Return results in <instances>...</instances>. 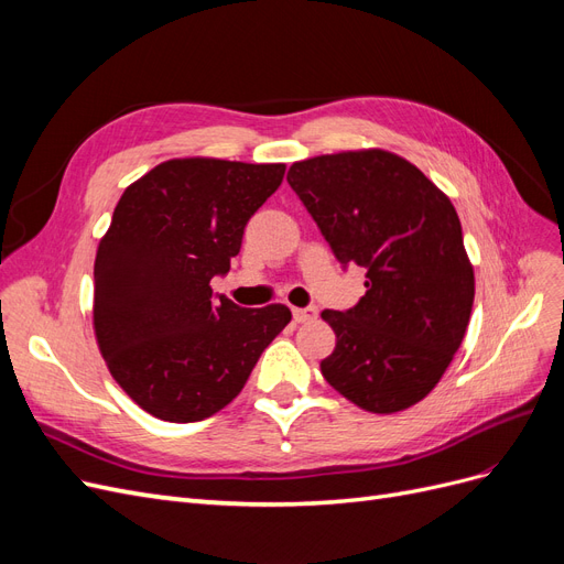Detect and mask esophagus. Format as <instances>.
<instances>
[{"instance_id":"34e87169","label":"esophagus","mask_w":564,"mask_h":564,"mask_svg":"<svg viewBox=\"0 0 564 564\" xmlns=\"http://www.w3.org/2000/svg\"><path fill=\"white\" fill-rule=\"evenodd\" d=\"M292 313H294V319H296L299 324L317 319V308H315V305H308V308H294Z\"/></svg>"}]
</instances>
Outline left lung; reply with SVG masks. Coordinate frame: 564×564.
<instances>
[{
	"label": "left lung",
	"mask_w": 564,
	"mask_h": 564,
	"mask_svg": "<svg viewBox=\"0 0 564 564\" xmlns=\"http://www.w3.org/2000/svg\"><path fill=\"white\" fill-rule=\"evenodd\" d=\"M286 181L336 259L367 270L355 308L322 313L336 334L322 377L371 414L421 402L454 360L475 299L454 204L379 148L294 162Z\"/></svg>",
	"instance_id": "1"
}]
</instances>
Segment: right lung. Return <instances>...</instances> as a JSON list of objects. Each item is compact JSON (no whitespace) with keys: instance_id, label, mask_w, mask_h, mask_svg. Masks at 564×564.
I'll use <instances>...</instances> for the list:
<instances>
[{"instance_id":"obj_1","label":"right lung","mask_w":564,"mask_h":564,"mask_svg":"<svg viewBox=\"0 0 564 564\" xmlns=\"http://www.w3.org/2000/svg\"><path fill=\"white\" fill-rule=\"evenodd\" d=\"M284 169L169 160L119 197L96 251L94 329L112 379L155 419L220 412L292 319L282 303L249 311L212 289Z\"/></svg>"}]
</instances>
